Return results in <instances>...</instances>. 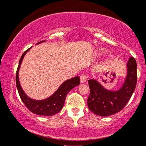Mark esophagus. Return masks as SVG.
<instances>
[{
    "label": "esophagus",
    "instance_id": "esophagus-1",
    "mask_svg": "<svg viewBox=\"0 0 146 146\" xmlns=\"http://www.w3.org/2000/svg\"><path fill=\"white\" fill-rule=\"evenodd\" d=\"M87 78H88V77H87V75L86 74H84H84H82L80 75V82H81L82 83L86 82Z\"/></svg>",
    "mask_w": 146,
    "mask_h": 146
}]
</instances>
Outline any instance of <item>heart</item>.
<instances>
[{
  "label": "heart",
  "mask_w": 146,
  "mask_h": 146,
  "mask_svg": "<svg viewBox=\"0 0 146 146\" xmlns=\"http://www.w3.org/2000/svg\"><path fill=\"white\" fill-rule=\"evenodd\" d=\"M104 50H102L101 53H104Z\"/></svg>",
  "instance_id": "b5f03b06"
}]
</instances>
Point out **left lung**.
I'll list each match as a JSON object with an SVG mask.
<instances>
[{
	"mask_svg": "<svg viewBox=\"0 0 146 146\" xmlns=\"http://www.w3.org/2000/svg\"><path fill=\"white\" fill-rule=\"evenodd\" d=\"M127 66L126 79L121 88L116 91L106 90L95 80H88L90 95L87 104L90 111L95 115L105 117L118 113L124 108L137 84V62L133 57L130 58Z\"/></svg>",
	"mask_w": 146,
	"mask_h": 146,
	"instance_id": "8db88e82",
	"label": "left lung"
}]
</instances>
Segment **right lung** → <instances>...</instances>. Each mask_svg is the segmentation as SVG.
Returning <instances> with one entry per match:
<instances>
[{
	"mask_svg": "<svg viewBox=\"0 0 146 146\" xmlns=\"http://www.w3.org/2000/svg\"><path fill=\"white\" fill-rule=\"evenodd\" d=\"M42 42L44 41H41L37 44H39ZM30 48H28L22 55L21 59H20L19 64H18L17 71H16V83L18 93H19L20 98L24 103V104L33 113L38 115H44V116H52V115L60 112L63 108L66 95L68 94V92L80 84V78L77 76L65 81L51 97L45 99V100H35L29 98V97H27V95L25 94L23 88H21V84H20L19 78H18V71H19L20 66H21L25 55Z\"/></svg>",
	"mask_w": 146,
	"mask_h": 146,
	"instance_id": "right-lung-1",
	"label": "right lung"
}]
</instances>
